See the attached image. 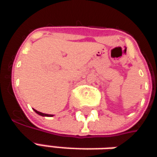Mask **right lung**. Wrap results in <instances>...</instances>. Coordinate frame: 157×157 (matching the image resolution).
Returning <instances> with one entry per match:
<instances>
[{"label": "right lung", "mask_w": 157, "mask_h": 157, "mask_svg": "<svg viewBox=\"0 0 157 157\" xmlns=\"http://www.w3.org/2000/svg\"><path fill=\"white\" fill-rule=\"evenodd\" d=\"M34 111H35L36 113H38V114H39V115H41V116H47V117H52V116H54V115H52V114H46V113H43L37 111L36 109H34Z\"/></svg>", "instance_id": "right-lung-1"}]
</instances>
